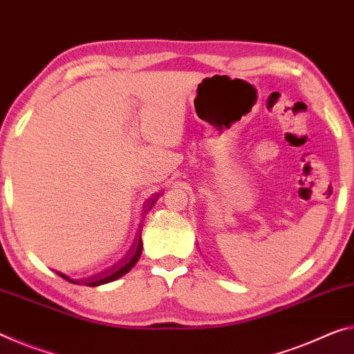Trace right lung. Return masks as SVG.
<instances>
[{"label":"right lung","instance_id":"right-lung-1","mask_svg":"<svg viewBox=\"0 0 354 354\" xmlns=\"http://www.w3.org/2000/svg\"><path fill=\"white\" fill-rule=\"evenodd\" d=\"M160 198V194H155L153 198H150L147 201V207L145 209H151L153 207V204L156 203V199ZM140 253H142V239H138L134 243V247L131 252H129L127 257H124L122 261H118L117 264H113L112 268L106 269L104 272H100V274L96 275H91V277H86V279H80V280H74V279H69L64 274H59L57 272L58 275H62L64 280L71 281V283H75V285H86V286H97V285H104L109 283V281H113L117 279H120L124 274H128L129 270H131L136 263H138L139 258H140Z\"/></svg>","mask_w":354,"mask_h":354}]
</instances>
